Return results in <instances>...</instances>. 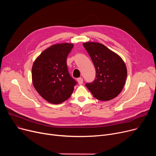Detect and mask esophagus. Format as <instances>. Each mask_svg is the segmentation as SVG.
<instances>
[{"label": "esophagus", "instance_id": "obj_1", "mask_svg": "<svg viewBox=\"0 0 156 156\" xmlns=\"http://www.w3.org/2000/svg\"><path fill=\"white\" fill-rule=\"evenodd\" d=\"M77 81L79 85H81L83 83V79L82 78H77Z\"/></svg>", "mask_w": 156, "mask_h": 156}]
</instances>
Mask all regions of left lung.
I'll return each instance as SVG.
<instances>
[{"label":"left lung","mask_w":156,"mask_h":156,"mask_svg":"<svg viewBox=\"0 0 156 156\" xmlns=\"http://www.w3.org/2000/svg\"><path fill=\"white\" fill-rule=\"evenodd\" d=\"M83 45L96 70L94 81L87 83L86 87L98 100L108 101L116 97L122 90L127 76L125 62L118 54L102 44L88 42Z\"/></svg>","instance_id":"obj_1"}]
</instances>
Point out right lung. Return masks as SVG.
Wrapping results in <instances>:
<instances>
[{"label": "right lung", "instance_id": "obj_1", "mask_svg": "<svg viewBox=\"0 0 156 156\" xmlns=\"http://www.w3.org/2000/svg\"><path fill=\"white\" fill-rule=\"evenodd\" d=\"M74 45L54 44L41 53L33 64L32 82L37 92L47 102L59 104L68 100L76 81L68 72L66 59Z\"/></svg>", "mask_w": 156, "mask_h": 156}]
</instances>
